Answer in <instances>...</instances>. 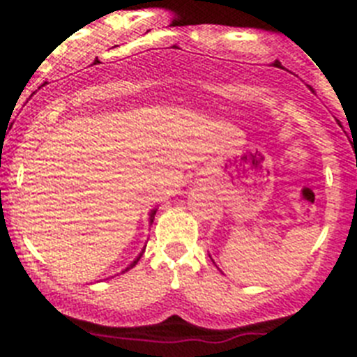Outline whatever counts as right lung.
<instances>
[{
    "label": "right lung",
    "instance_id": "1",
    "mask_svg": "<svg viewBox=\"0 0 357 357\" xmlns=\"http://www.w3.org/2000/svg\"><path fill=\"white\" fill-rule=\"evenodd\" d=\"M155 215H156V210H153V211H151V215H149V222H151V224H153V220H155ZM142 252H144V250H142ZM140 256H142V255H139V256H137V259H135V261H133V263H131V265H130V266H128L126 271H130V268H133V266H135V265H137V263H139Z\"/></svg>",
    "mask_w": 357,
    "mask_h": 357
}]
</instances>
